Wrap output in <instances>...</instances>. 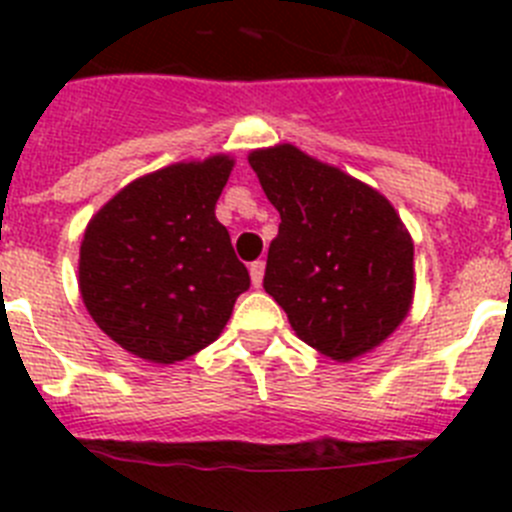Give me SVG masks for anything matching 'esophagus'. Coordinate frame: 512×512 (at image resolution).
<instances>
[{
    "instance_id": "esophagus-1",
    "label": "esophagus",
    "mask_w": 512,
    "mask_h": 512,
    "mask_svg": "<svg viewBox=\"0 0 512 512\" xmlns=\"http://www.w3.org/2000/svg\"><path fill=\"white\" fill-rule=\"evenodd\" d=\"M264 269H266V264L264 261H253L251 266H248V271H251V282H253V287H261V282H264Z\"/></svg>"
}]
</instances>
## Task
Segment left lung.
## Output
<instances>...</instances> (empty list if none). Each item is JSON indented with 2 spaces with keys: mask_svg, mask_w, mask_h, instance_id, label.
<instances>
[{
  "mask_svg": "<svg viewBox=\"0 0 512 512\" xmlns=\"http://www.w3.org/2000/svg\"><path fill=\"white\" fill-rule=\"evenodd\" d=\"M279 210L264 289L307 346L336 361L369 354L408 318L413 238L390 200L292 143L248 153Z\"/></svg>",
  "mask_w": 512,
  "mask_h": 512,
  "instance_id": "obj_1",
  "label": "left lung"
}]
</instances>
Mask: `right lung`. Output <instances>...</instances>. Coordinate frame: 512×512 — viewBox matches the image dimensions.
Returning a JSON list of instances; mask_svg holds the SVG:
<instances>
[{"label": "right lung", "instance_id": "add662e5", "mask_svg": "<svg viewBox=\"0 0 512 512\" xmlns=\"http://www.w3.org/2000/svg\"><path fill=\"white\" fill-rule=\"evenodd\" d=\"M233 164L217 153L140 176L84 230L81 300L94 323L138 359L174 364L210 346L251 287L215 217Z\"/></svg>", "mask_w": 512, "mask_h": 512}]
</instances>
